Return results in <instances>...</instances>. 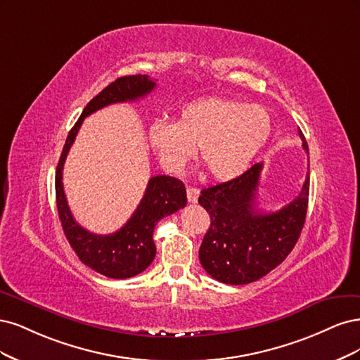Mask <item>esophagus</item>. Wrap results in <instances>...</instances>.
Segmentation results:
<instances>
[{"label": "esophagus", "mask_w": 360, "mask_h": 360, "mask_svg": "<svg viewBox=\"0 0 360 360\" xmlns=\"http://www.w3.org/2000/svg\"><path fill=\"white\" fill-rule=\"evenodd\" d=\"M199 194H200V191L197 188H193V187L187 188V199L190 203H195L197 199H199Z\"/></svg>", "instance_id": "34e87169"}]
</instances>
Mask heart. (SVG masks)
Here are the masks:
<instances>
[{
  "mask_svg": "<svg viewBox=\"0 0 360 360\" xmlns=\"http://www.w3.org/2000/svg\"><path fill=\"white\" fill-rule=\"evenodd\" d=\"M271 131V113L263 106L210 97L187 104L178 122H154L149 141L172 173H181L199 148V161L210 176L230 181L250 167Z\"/></svg>",
  "mask_w": 360,
  "mask_h": 360,
  "instance_id": "heart-1",
  "label": "heart"
}]
</instances>
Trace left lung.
<instances>
[{"mask_svg":"<svg viewBox=\"0 0 360 360\" xmlns=\"http://www.w3.org/2000/svg\"><path fill=\"white\" fill-rule=\"evenodd\" d=\"M299 137L308 154L300 130ZM262 169L263 163L254 165L235 179L202 190L199 197L211 217L199 259L203 269L219 283L240 285L260 280L288 256L302 231L309 172L293 202L276 212H262L256 207Z\"/></svg>","mask_w":360,"mask_h":360,"instance_id":"8db88e82","label":"left lung"}]
</instances>
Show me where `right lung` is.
I'll return each mask as SVG.
<instances>
[{
	"label": "right lung",
	"mask_w": 360,
	"mask_h": 360,
	"mask_svg": "<svg viewBox=\"0 0 360 360\" xmlns=\"http://www.w3.org/2000/svg\"><path fill=\"white\" fill-rule=\"evenodd\" d=\"M155 88V82L146 75L124 76L104 88L84 109L73 129L67 136L63 153L55 173V193L58 215L61 219L64 235L80 262L88 268L108 278L124 280L143 272L155 257L154 229L161 218L175 214L187 205V191L184 184L172 176H150L146 191L131 218L112 235H96L76 223L68 207L63 169L68 150L88 115L113 103L134 101L142 98Z\"/></svg>",
	"instance_id": "add662e5"
}]
</instances>
